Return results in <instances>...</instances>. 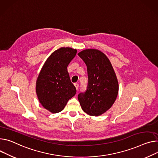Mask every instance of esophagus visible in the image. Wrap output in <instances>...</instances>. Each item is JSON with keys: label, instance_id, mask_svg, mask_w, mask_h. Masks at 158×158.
<instances>
[{"label": "esophagus", "instance_id": "1", "mask_svg": "<svg viewBox=\"0 0 158 158\" xmlns=\"http://www.w3.org/2000/svg\"><path fill=\"white\" fill-rule=\"evenodd\" d=\"M74 85H75V87L76 89H77V90H78V87H79V85H78V83H75L74 84Z\"/></svg>", "mask_w": 158, "mask_h": 158}]
</instances>
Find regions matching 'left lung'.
Listing matches in <instances>:
<instances>
[{"label":"left lung","instance_id":"obj_1","mask_svg":"<svg viewBox=\"0 0 158 158\" xmlns=\"http://www.w3.org/2000/svg\"><path fill=\"white\" fill-rule=\"evenodd\" d=\"M78 55L87 67L88 85L78 95L83 111L90 116L101 115L110 109L117 98L119 86L110 60L98 49H85Z\"/></svg>","mask_w":158,"mask_h":158}]
</instances>
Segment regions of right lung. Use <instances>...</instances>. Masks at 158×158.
Returning a JSON list of instances; mask_svg holds the SVG:
<instances>
[{"label": "right lung", "instance_id": "obj_1", "mask_svg": "<svg viewBox=\"0 0 158 158\" xmlns=\"http://www.w3.org/2000/svg\"><path fill=\"white\" fill-rule=\"evenodd\" d=\"M77 51L61 47L52 52L42 66L36 82V92L42 106L52 113L63 110L77 92L67 67Z\"/></svg>", "mask_w": 158, "mask_h": 158}]
</instances>
